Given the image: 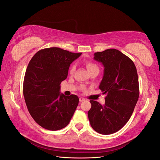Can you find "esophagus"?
<instances>
[{
  "label": "esophagus",
  "mask_w": 160,
  "mask_h": 160,
  "mask_svg": "<svg viewBox=\"0 0 160 160\" xmlns=\"http://www.w3.org/2000/svg\"><path fill=\"white\" fill-rule=\"evenodd\" d=\"M85 100V99L83 98H82V97L79 98V101H80V102H83V101H84Z\"/></svg>",
  "instance_id": "esophagus-1"
}]
</instances>
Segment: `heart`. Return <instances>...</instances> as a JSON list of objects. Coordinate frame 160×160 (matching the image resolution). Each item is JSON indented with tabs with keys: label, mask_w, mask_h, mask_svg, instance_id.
Returning <instances> with one entry per match:
<instances>
[{
	"label": "heart",
	"mask_w": 160,
	"mask_h": 160,
	"mask_svg": "<svg viewBox=\"0 0 160 160\" xmlns=\"http://www.w3.org/2000/svg\"><path fill=\"white\" fill-rule=\"evenodd\" d=\"M85 65H86V67H87V69H88V72H90L91 71H93L94 70L96 69H99L98 65L96 64H95L94 62H91V61H87L85 62ZM75 70V66L74 65H72L70 67V69H69V72L71 74H72L74 72Z\"/></svg>",
	"instance_id": "1"
}]
</instances>
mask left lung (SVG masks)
Returning <instances> with one entry per match:
<instances>
[{
    "instance_id": "obj_1",
    "label": "left lung",
    "mask_w": 160,
    "mask_h": 160,
    "mask_svg": "<svg viewBox=\"0 0 160 160\" xmlns=\"http://www.w3.org/2000/svg\"><path fill=\"white\" fill-rule=\"evenodd\" d=\"M93 59L104 67L99 88L107 96L103 105L96 101H90L91 108L88 111V118L95 132L112 134L127 123L138 102L137 69L128 57L115 49L95 52Z\"/></svg>"
}]
</instances>
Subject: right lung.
<instances>
[{"instance_id":"add662e5","label":"right lung","mask_w":160,"mask_h":160,"mask_svg":"<svg viewBox=\"0 0 160 160\" xmlns=\"http://www.w3.org/2000/svg\"><path fill=\"white\" fill-rule=\"evenodd\" d=\"M81 55L57 47L47 48L38 51L28 63L23 95L28 112L42 128L61 129L73 115L78 97L61 93L60 84L67 78L70 65Z\"/></svg>"}]
</instances>
